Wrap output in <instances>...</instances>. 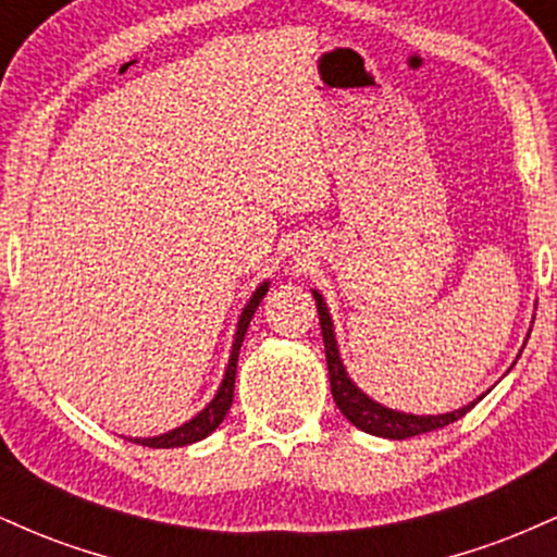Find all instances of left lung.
<instances>
[{
  "mask_svg": "<svg viewBox=\"0 0 557 557\" xmlns=\"http://www.w3.org/2000/svg\"><path fill=\"white\" fill-rule=\"evenodd\" d=\"M311 293H314L319 324H322V341H324V354H327L332 398H335L343 417L354 426H359L361 432H369L374 434V437H387V440L417 437V434L443 430V426L453 424V421L463 419L466 413L476 406V400H471L469 406L458 408V411L437 413V417H417V413L393 411V408L382 406V403L369 398V395L361 393V389L354 385V380L345 374L341 350H337V341H335V330H332V317L327 311V304H324L322 293L317 290Z\"/></svg>",
  "mask_w": 557,
  "mask_h": 557,
  "instance_id": "1",
  "label": "left lung"
}]
</instances>
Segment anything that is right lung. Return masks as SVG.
<instances>
[{
    "label": "right lung",
    "mask_w": 557,
    "mask_h": 557,
    "mask_svg": "<svg viewBox=\"0 0 557 557\" xmlns=\"http://www.w3.org/2000/svg\"><path fill=\"white\" fill-rule=\"evenodd\" d=\"M267 290H270V283H261L257 290H253L251 300L246 304V309H243V314L238 319V330H235V341H233V350H230V361H227V369H225V380H222L220 389H216V395L212 400H209V406L203 408V411H198L194 419L185 421V424L177 426V430L172 432H164L159 434V437H131L136 445H146V447H183V445H190V443H198V440L209 437L216 426L222 424V419L227 417L230 406H233V389H235V367H238V354H240V345H243V337H246V330L248 324H251V317L253 311L259 309L261 298L267 296Z\"/></svg>",
    "instance_id": "obj_1"
}]
</instances>
